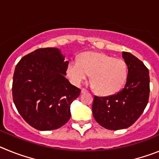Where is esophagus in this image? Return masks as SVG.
<instances>
[{
	"instance_id": "34e87169",
	"label": "esophagus",
	"mask_w": 159,
	"mask_h": 159,
	"mask_svg": "<svg viewBox=\"0 0 159 159\" xmlns=\"http://www.w3.org/2000/svg\"><path fill=\"white\" fill-rule=\"evenodd\" d=\"M86 92H88V91H87L86 89H85V88H82V89H81V93H86Z\"/></svg>"
}]
</instances>
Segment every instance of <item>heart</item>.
<instances>
[{"label":"heart","instance_id":"obj_1","mask_svg":"<svg viewBox=\"0 0 159 159\" xmlns=\"http://www.w3.org/2000/svg\"><path fill=\"white\" fill-rule=\"evenodd\" d=\"M70 80L80 85L91 75L92 87L102 95L119 92L127 78V66L122 59L101 52L83 53L79 61L72 60L67 67Z\"/></svg>","mask_w":159,"mask_h":159}]
</instances>
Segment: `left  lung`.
I'll use <instances>...</instances> for the list:
<instances>
[{
  "label": "left lung",
  "instance_id": "8db88e82",
  "mask_svg": "<svg viewBox=\"0 0 159 159\" xmlns=\"http://www.w3.org/2000/svg\"><path fill=\"white\" fill-rule=\"evenodd\" d=\"M122 55L128 68L124 88L110 96H95L92 104L95 121L108 130L130 127L143 114L150 95L147 67L130 52H123Z\"/></svg>",
  "mask_w": 159,
  "mask_h": 159
}]
</instances>
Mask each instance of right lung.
<instances>
[{"mask_svg": "<svg viewBox=\"0 0 159 159\" xmlns=\"http://www.w3.org/2000/svg\"><path fill=\"white\" fill-rule=\"evenodd\" d=\"M57 48H39L16 64L12 98L18 112L39 130H56L70 119L71 102L80 94L65 78L69 61Z\"/></svg>", "mask_w": 159, "mask_h": 159, "instance_id": "add662e5", "label": "right lung"}]
</instances>
